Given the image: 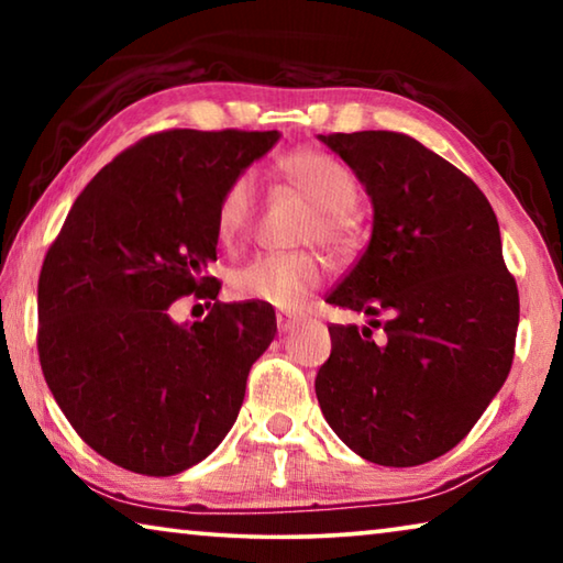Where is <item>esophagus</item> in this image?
Returning <instances> with one entry per match:
<instances>
[{"label": "esophagus", "instance_id": "34e87169", "mask_svg": "<svg viewBox=\"0 0 563 563\" xmlns=\"http://www.w3.org/2000/svg\"><path fill=\"white\" fill-rule=\"evenodd\" d=\"M275 320H278V330L280 332H290L298 322L302 320L300 312H290V310H280L278 316H275Z\"/></svg>", "mask_w": 563, "mask_h": 563}]
</instances>
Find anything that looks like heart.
<instances>
[{"mask_svg": "<svg viewBox=\"0 0 563 563\" xmlns=\"http://www.w3.org/2000/svg\"><path fill=\"white\" fill-rule=\"evenodd\" d=\"M283 176L302 190L318 208L308 238L332 251H345L352 243L350 211L357 201V186L350 170L320 151H298L280 161ZM255 201L253 174L235 176L218 203L216 228L223 241H231L251 221ZM325 278V265L316 253H261L231 273V292L238 300L268 302L273 308L295 310Z\"/></svg>", "mask_w": 563, "mask_h": 563, "instance_id": "heart-1", "label": "heart"}]
</instances>
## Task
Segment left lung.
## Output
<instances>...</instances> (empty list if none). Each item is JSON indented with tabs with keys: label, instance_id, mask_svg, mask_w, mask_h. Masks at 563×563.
<instances>
[{
	"label": "left lung",
	"instance_id": "obj_1",
	"mask_svg": "<svg viewBox=\"0 0 563 563\" xmlns=\"http://www.w3.org/2000/svg\"><path fill=\"white\" fill-rule=\"evenodd\" d=\"M365 186L369 243L330 305L387 316L332 325L316 377L322 415L362 460L432 462L460 444L504 385L519 325L487 196L450 161L395 131L318 136Z\"/></svg>",
	"mask_w": 563,
	"mask_h": 563
}]
</instances>
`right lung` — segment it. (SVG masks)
Masks as SVG:
<instances>
[{"mask_svg":"<svg viewBox=\"0 0 563 563\" xmlns=\"http://www.w3.org/2000/svg\"><path fill=\"white\" fill-rule=\"evenodd\" d=\"M280 131L154 133L103 166L76 198L40 275L46 385L93 452L170 476L231 432L245 379L278 332L265 302H213L176 322L170 302L216 298V213L225 186Z\"/></svg>","mask_w":563,"mask_h":563,"instance_id":"obj_1","label":"right lung"}]
</instances>
